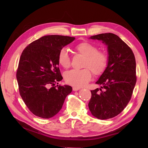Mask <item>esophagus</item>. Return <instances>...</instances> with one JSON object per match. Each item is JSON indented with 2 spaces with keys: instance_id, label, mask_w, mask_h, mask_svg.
<instances>
[{
  "instance_id": "1",
  "label": "esophagus",
  "mask_w": 148,
  "mask_h": 148,
  "mask_svg": "<svg viewBox=\"0 0 148 148\" xmlns=\"http://www.w3.org/2000/svg\"><path fill=\"white\" fill-rule=\"evenodd\" d=\"M81 88H80L79 87H73V88H72V90H73V91H77V90H80Z\"/></svg>"
}]
</instances>
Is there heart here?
<instances>
[{
	"label": "heart",
	"instance_id": "heart-1",
	"mask_svg": "<svg viewBox=\"0 0 148 148\" xmlns=\"http://www.w3.org/2000/svg\"><path fill=\"white\" fill-rule=\"evenodd\" d=\"M77 53L84 56L83 67L81 70L72 69L65 74V80L71 85L80 87L85 85L92 78V72L96 76H99L105 71L108 66V56L95 45L88 42H83L74 47ZM60 65L65 69L71 65V58L67 49L62 48L60 50L57 57Z\"/></svg>",
	"mask_w": 148,
	"mask_h": 148
}]
</instances>
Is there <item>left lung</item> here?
Masks as SVG:
<instances>
[{"mask_svg": "<svg viewBox=\"0 0 148 148\" xmlns=\"http://www.w3.org/2000/svg\"><path fill=\"white\" fill-rule=\"evenodd\" d=\"M90 39L102 40L107 46L108 63L95 83L101 85L100 93L99 88L91 91L89 109L98 119L112 118L126 108L131 99L137 80L136 58L130 47L114 34H100Z\"/></svg>", "mask_w": 148, "mask_h": 148, "instance_id": "obj_1", "label": "left lung"}]
</instances>
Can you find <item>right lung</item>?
<instances>
[{"instance_id": "1", "label": "right lung", "mask_w": 148, "mask_h": 148, "mask_svg": "<svg viewBox=\"0 0 148 148\" xmlns=\"http://www.w3.org/2000/svg\"><path fill=\"white\" fill-rule=\"evenodd\" d=\"M74 39L69 36H45L30 43L21 53L16 72L19 91L27 108L38 117L48 119L55 116L72 92L71 86L55 85L63 79L57 60L58 53Z\"/></svg>"}]
</instances>
